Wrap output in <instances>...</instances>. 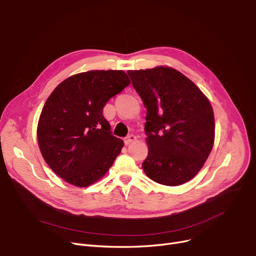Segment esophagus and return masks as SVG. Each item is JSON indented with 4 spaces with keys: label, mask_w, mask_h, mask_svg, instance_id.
Here are the masks:
<instances>
[{
    "label": "esophagus",
    "mask_w": 256,
    "mask_h": 256,
    "mask_svg": "<svg viewBox=\"0 0 256 256\" xmlns=\"http://www.w3.org/2000/svg\"><path fill=\"white\" fill-rule=\"evenodd\" d=\"M136 140V136L134 134H129L127 138H125L124 142H125V144H131L132 142H134Z\"/></svg>",
    "instance_id": "esophagus-1"
}]
</instances>
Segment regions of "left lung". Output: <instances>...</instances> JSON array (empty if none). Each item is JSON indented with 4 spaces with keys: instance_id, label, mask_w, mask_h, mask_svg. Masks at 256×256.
<instances>
[{
    "instance_id": "obj_1",
    "label": "left lung",
    "mask_w": 256,
    "mask_h": 256,
    "mask_svg": "<svg viewBox=\"0 0 256 256\" xmlns=\"http://www.w3.org/2000/svg\"><path fill=\"white\" fill-rule=\"evenodd\" d=\"M127 74L147 108L146 175L164 186L186 184L198 174L214 146V116L208 99L172 68L128 70Z\"/></svg>"
}]
</instances>
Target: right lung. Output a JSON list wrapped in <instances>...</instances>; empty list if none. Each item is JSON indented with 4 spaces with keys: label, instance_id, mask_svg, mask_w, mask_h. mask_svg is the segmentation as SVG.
<instances>
[{
    "label": "right lung",
    "instance_id": "obj_1",
    "mask_svg": "<svg viewBox=\"0 0 256 256\" xmlns=\"http://www.w3.org/2000/svg\"><path fill=\"white\" fill-rule=\"evenodd\" d=\"M129 84L123 70H90L68 77L48 96L38 140L44 160L60 178L85 188L112 166L124 142L112 134L103 107Z\"/></svg>",
    "mask_w": 256,
    "mask_h": 256
}]
</instances>
